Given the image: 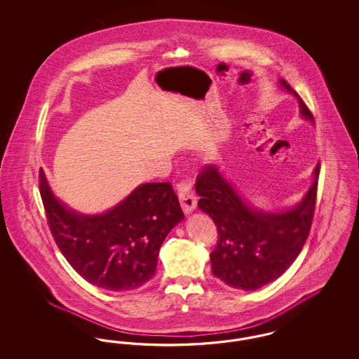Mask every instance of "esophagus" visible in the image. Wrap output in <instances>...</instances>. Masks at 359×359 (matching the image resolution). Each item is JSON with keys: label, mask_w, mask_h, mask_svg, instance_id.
Listing matches in <instances>:
<instances>
[{"label": "esophagus", "mask_w": 359, "mask_h": 359, "mask_svg": "<svg viewBox=\"0 0 359 359\" xmlns=\"http://www.w3.org/2000/svg\"><path fill=\"white\" fill-rule=\"evenodd\" d=\"M179 201L184 214H191L196 208V196L188 183L179 186Z\"/></svg>", "instance_id": "1"}]
</instances>
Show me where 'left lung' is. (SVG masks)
Wrapping results in <instances>:
<instances>
[{
	"label": "left lung",
	"instance_id": "obj_1",
	"mask_svg": "<svg viewBox=\"0 0 359 359\" xmlns=\"http://www.w3.org/2000/svg\"><path fill=\"white\" fill-rule=\"evenodd\" d=\"M278 85L299 102L300 116L315 122L306 103L284 79ZM320 167L312 172V184L297 205L284 210H262L243 198L219 167L208 164L195 189L198 207L218 229V245L210 255L215 277L231 288L256 290L285 273L307 241L318 191Z\"/></svg>",
	"mask_w": 359,
	"mask_h": 359
}]
</instances>
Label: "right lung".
I'll list each match as a JSON object with an SVG mask.
<instances>
[{
    "instance_id": "obj_1",
    "label": "right lung",
    "mask_w": 359,
    "mask_h": 359,
    "mask_svg": "<svg viewBox=\"0 0 359 359\" xmlns=\"http://www.w3.org/2000/svg\"><path fill=\"white\" fill-rule=\"evenodd\" d=\"M40 194L69 265L90 284L113 292L136 290L154 277L164 239L184 219L170 183L140 184L101 214H83L60 201L43 170Z\"/></svg>"
}]
</instances>
